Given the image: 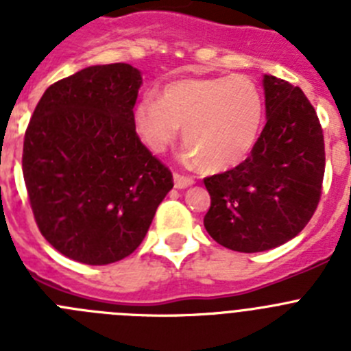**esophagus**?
I'll use <instances>...</instances> for the list:
<instances>
[{
	"label": "esophagus",
	"instance_id": "34e87169",
	"mask_svg": "<svg viewBox=\"0 0 351 351\" xmlns=\"http://www.w3.org/2000/svg\"><path fill=\"white\" fill-rule=\"evenodd\" d=\"M193 182V178H190V176H182V173L179 172H173V184H176L178 190H184V188L191 186Z\"/></svg>",
	"mask_w": 351,
	"mask_h": 351
}]
</instances>
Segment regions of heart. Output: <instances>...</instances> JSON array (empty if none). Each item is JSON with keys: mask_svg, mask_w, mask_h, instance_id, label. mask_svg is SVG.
<instances>
[{"mask_svg": "<svg viewBox=\"0 0 351 351\" xmlns=\"http://www.w3.org/2000/svg\"><path fill=\"white\" fill-rule=\"evenodd\" d=\"M265 119L262 89L246 75L179 79L145 96L133 110L138 137L165 151L182 126L188 156L206 170H226L255 149Z\"/></svg>", "mask_w": 351, "mask_h": 351, "instance_id": "1", "label": "heart"}]
</instances>
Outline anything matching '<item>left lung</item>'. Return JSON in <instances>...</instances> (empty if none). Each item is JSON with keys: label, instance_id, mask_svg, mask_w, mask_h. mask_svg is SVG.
I'll return each mask as SVG.
<instances>
[{"label": "left lung", "instance_id": "obj_1", "mask_svg": "<svg viewBox=\"0 0 351 351\" xmlns=\"http://www.w3.org/2000/svg\"><path fill=\"white\" fill-rule=\"evenodd\" d=\"M265 116L260 138L235 169L204 179L210 207L204 226L228 250L278 247L308 225L320 202L324 132L302 89L263 75Z\"/></svg>", "mask_w": 351, "mask_h": 351}]
</instances>
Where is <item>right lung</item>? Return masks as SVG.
<instances>
[{
	"mask_svg": "<svg viewBox=\"0 0 351 351\" xmlns=\"http://www.w3.org/2000/svg\"><path fill=\"white\" fill-rule=\"evenodd\" d=\"M142 75L95 64L47 88L24 135L23 173L40 232L61 255L107 265L132 255L172 172L133 125Z\"/></svg>",
	"mask_w": 351,
	"mask_h": 351,
	"instance_id": "add662e5",
	"label": "right lung"
}]
</instances>
